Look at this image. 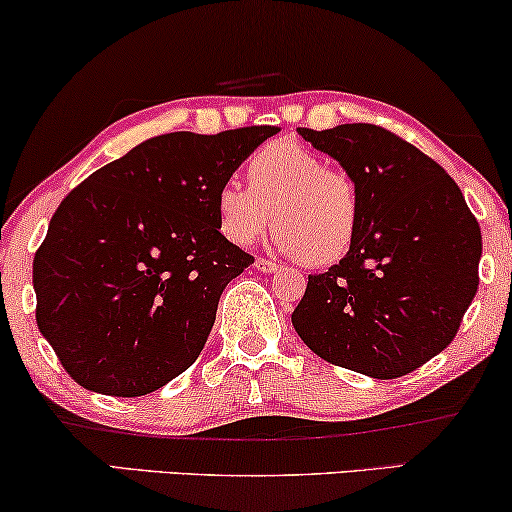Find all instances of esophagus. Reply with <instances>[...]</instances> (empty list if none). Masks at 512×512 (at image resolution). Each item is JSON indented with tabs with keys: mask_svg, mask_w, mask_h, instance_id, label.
Here are the masks:
<instances>
[{
	"mask_svg": "<svg viewBox=\"0 0 512 512\" xmlns=\"http://www.w3.org/2000/svg\"><path fill=\"white\" fill-rule=\"evenodd\" d=\"M254 265L261 272H277V270H282V265H277L275 261H265V258H256Z\"/></svg>",
	"mask_w": 512,
	"mask_h": 512,
	"instance_id": "1",
	"label": "esophagus"
}]
</instances>
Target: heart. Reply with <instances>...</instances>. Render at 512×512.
<instances>
[{
	"label": "heart",
	"mask_w": 512,
	"mask_h": 512,
	"mask_svg": "<svg viewBox=\"0 0 512 512\" xmlns=\"http://www.w3.org/2000/svg\"><path fill=\"white\" fill-rule=\"evenodd\" d=\"M249 188L225 181L216 190L218 230L249 247L275 218V242L308 265H329L348 254L360 228V192L350 174L329 167L298 143H270L247 164Z\"/></svg>",
	"instance_id": "1"
}]
</instances>
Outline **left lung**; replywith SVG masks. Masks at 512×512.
Listing matches in <instances>:
<instances>
[{
	"mask_svg": "<svg viewBox=\"0 0 512 512\" xmlns=\"http://www.w3.org/2000/svg\"><path fill=\"white\" fill-rule=\"evenodd\" d=\"M360 192L348 254L308 289L291 322L336 367L397 378L454 341L477 294L482 232L459 185L435 159L376 124L298 129Z\"/></svg>",
	"mask_w": 512,
	"mask_h": 512,
	"instance_id": "obj_1",
	"label": "left lung"
}]
</instances>
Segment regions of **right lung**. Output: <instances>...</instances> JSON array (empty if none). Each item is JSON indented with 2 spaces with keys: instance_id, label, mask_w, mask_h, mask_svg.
I'll list each match as a JSON object with an SVG mask.
<instances>
[{
  "instance_id": "1",
  "label": "right lung",
  "mask_w": 512,
  "mask_h": 512,
  "mask_svg": "<svg viewBox=\"0 0 512 512\" xmlns=\"http://www.w3.org/2000/svg\"><path fill=\"white\" fill-rule=\"evenodd\" d=\"M277 126L148 138L56 209L32 263L37 327L79 386L141 397L202 353L254 256L218 230L216 190Z\"/></svg>"
}]
</instances>
